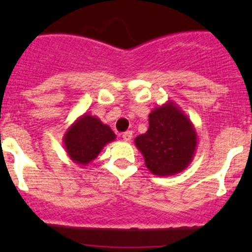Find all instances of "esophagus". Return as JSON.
<instances>
[{"label": "esophagus", "instance_id": "34e87169", "mask_svg": "<svg viewBox=\"0 0 252 252\" xmlns=\"http://www.w3.org/2000/svg\"><path fill=\"white\" fill-rule=\"evenodd\" d=\"M122 138H123L124 141H130L131 139H133V131L131 130L126 131V133H123V136H122Z\"/></svg>", "mask_w": 252, "mask_h": 252}]
</instances>
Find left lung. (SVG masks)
<instances>
[{
	"label": "left lung",
	"instance_id": "1",
	"mask_svg": "<svg viewBox=\"0 0 252 252\" xmlns=\"http://www.w3.org/2000/svg\"><path fill=\"white\" fill-rule=\"evenodd\" d=\"M135 146L152 174L169 177L184 171L194 158L197 134L192 122L173 101L154 108L149 129L136 136Z\"/></svg>",
	"mask_w": 252,
	"mask_h": 252
}]
</instances>
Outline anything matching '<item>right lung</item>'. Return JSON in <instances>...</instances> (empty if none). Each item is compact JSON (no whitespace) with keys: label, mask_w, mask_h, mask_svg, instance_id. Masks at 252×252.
Returning a JSON list of instances; mask_svg holds the SVG:
<instances>
[{"label":"right lung","mask_w":252,"mask_h":252,"mask_svg":"<svg viewBox=\"0 0 252 252\" xmlns=\"http://www.w3.org/2000/svg\"><path fill=\"white\" fill-rule=\"evenodd\" d=\"M113 140H116V134L110 126L89 113L79 117L63 136L65 152L81 167L93 162L103 147Z\"/></svg>","instance_id":"add662e5"}]
</instances>
